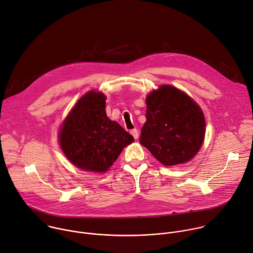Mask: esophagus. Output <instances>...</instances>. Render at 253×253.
Instances as JSON below:
<instances>
[{
  "mask_svg": "<svg viewBox=\"0 0 253 253\" xmlns=\"http://www.w3.org/2000/svg\"><path fill=\"white\" fill-rule=\"evenodd\" d=\"M130 133H131V135L134 137V139H138V137H139V131H138L137 129H132V130L130 131Z\"/></svg>",
  "mask_w": 253,
  "mask_h": 253,
  "instance_id": "obj_1",
  "label": "esophagus"
}]
</instances>
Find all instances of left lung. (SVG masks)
<instances>
[{"instance_id":"8db88e82","label":"left lung","mask_w":253,"mask_h":253,"mask_svg":"<svg viewBox=\"0 0 253 253\" xmlns=\"http://www.w3.org/2000/svg\"><path fill=\"white\" fill-rule=\"evenodd\" d=\"M139 142L165 166L190 161L204 142L206 121L198 104L170 85L151 92Z\"/></svg>"}]
</instances>
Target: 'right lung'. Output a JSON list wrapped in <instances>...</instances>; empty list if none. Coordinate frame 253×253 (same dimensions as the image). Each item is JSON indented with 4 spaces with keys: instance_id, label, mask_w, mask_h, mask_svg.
<instances>
[{
    "instance_id": "1",
    "label": "right lung",
    "mask_w": 253,
    "mask_h": 253,
    "mask_svg": "<svg viewBox=\"0 0 253 253\" xmlns=\"http://www.w3.org/2000/svg\"><path fill=\"white\" fill-rule=\"evenodd\" d=\"M134 141L117 122L105 113V96L90 91L82 96L65 119L60 147L67 159L82 170L103 173L123 148Z\"/></svg>"
}]
</instances>
